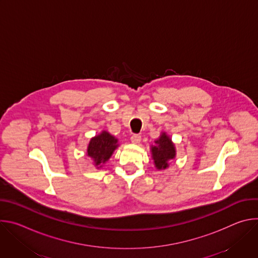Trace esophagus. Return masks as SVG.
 <instances>
[{"mask_svg":"<svg viewBox=\"0 0 258 258\" xmlns=\"http://www.w3.org/2000/svg\"><path fill=\"white\" fill-rule=\"evenodd\" d=\"M131 141L134 144H139L141 142V136L140 135H133L131 137Z\"/></svg>","mask_w":258,"mask_h":258,"instance_id":"esophagus-1","label":"esophagus"}]
</instances>
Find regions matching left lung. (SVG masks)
<instances>
[{
	"mask_svg": "<svg viewBox=\"0 0 258 258\" xmlns=\"http://www.w3.org/2000/svg\"><path fill=\"white\" fill-rule=\"evenodd\" d=\"M152 158L157 169H165L169 165V161L175 157V147L171 139L162 133L155 141V145L151 147Z\"/></svg>",
	"mask_w": 258,
	"mask_h": 258,
	"instance_id": "1",
	"label": "left lung"
}]
</instances>
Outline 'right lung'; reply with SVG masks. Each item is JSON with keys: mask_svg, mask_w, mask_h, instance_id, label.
<instances>
[{"mask_svg": "<svg viewBox=\"0 0 258 258\" xmlns=\"http://www.w3.org/2000/svg\"><path fill=\"white\" fill-rule=\"evenodd\" d=\"M117 142L118 140L115 137L106 131H103L101 134L91 139L87 149V155L93 159L97 168L102 167L111 157L114 150L118 147Z\"/></svg>", "mask_w": 258, "mask_h": 258, "instance_id": "1", "label": "right lung"}]
</instances>
